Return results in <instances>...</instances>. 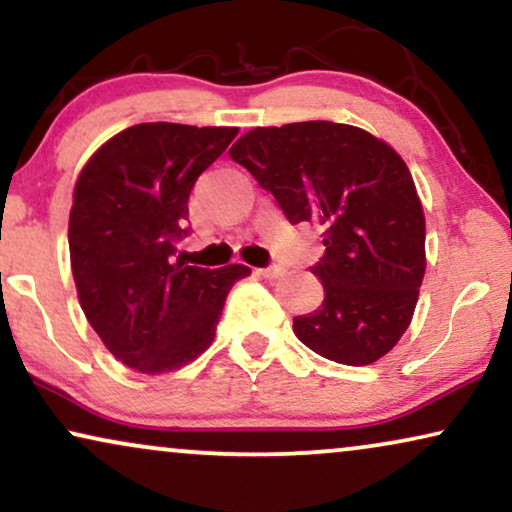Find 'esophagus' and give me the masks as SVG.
<instances>
[{"label": "esophagus", "mask_w": 512, "mask_h": 512, "mask_svg": "<svg viewBox=\"0 0 512 512\" xmlns=\"http://www.w3.org/2000/svg\"><path fill=\"white\" fill-rule=\"evenodd\" d=\"M257 274L264 276V278H278L283 274V269L278 267V264H271V267H264V269H257Z\"/></svg>", "instance_id": "34e87169"}]
</instances>
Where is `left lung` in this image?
Listing matches in <instances>:
<instances>
[{"label":"left lung","instance_id":"obj_1","mask_svg":"<svg viewBox=\"0 0 512 512\" xmlns=\"http://www.w3.org/2000/svg\"><path fill=\"white\" fill-rule=\"evenodd\" d=\"M229 156L274 199L290 224L323 227L311 267L325 299L292 330L318 356L370 365L410 325L426 271V222L405 161L356 126L302 121L252 128Z\"/></svg>","mask_w":512,"mask_h":512}]
</instances>
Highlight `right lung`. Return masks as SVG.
<instances>
[{"label": "right lung", "instance_id": "right-lung-1", "mask_svg": "<svg viewBox=\"0 0 512 512\" xmlns=\"http://www.w3.org/2000/svg\"><path fill=\"white\" fill-rule=\"evenodd\" d=\"M238 128L156 121L126 128L81 170L70 213L79 302L102 344L142 374L192 363L208 349L243 264L187 267L189 192Z\"/></svg>", "mask_w": 512, "mask_h": 512}]
</instances>
